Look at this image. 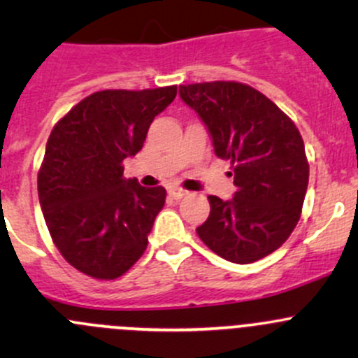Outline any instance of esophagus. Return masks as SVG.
<instances>
[{
	"label": "esophagus",
	"instance_id": "34e87169",
	"mask_svg": "<svg viewBox=\"0 0 358 358\" xmlns=\"http://www.w3.org/2000/svg\"><path fill=\"white\" fill-rule=\"evenodd\" d=\"M168 194H169V197H173V199H182V197H185L189 192L183 189H180V187H171V189L168 190Z\"/></svg>",
	"mask_w": 358,
	"mask_h": 358
}]
</instances>
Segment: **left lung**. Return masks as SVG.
<instances>
[{
	"mask_svg": "<svg viewBox=\"0 0 358 358\" xmlns=\"http://www.w3.org/2000/svg\"><path fill=\"white\" fill-rule=\"evenodd\" d=\"M183 102L208 128L215 154L234 164L236 194L209 196L197 236L232 263L258 262L279 249L301 215L308 161L294 122L251 86L236 81L180 86Z\"/></svg>",
	"mask_w": 358,
	"mask_h": 358,
	"instance_id": "obj_1",
	"label": "left lung"
}]
</instances>
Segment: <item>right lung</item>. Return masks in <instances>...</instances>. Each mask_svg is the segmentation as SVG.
<instances>
[{
  "instance_id": "obj_1",
  "label": "right lung",
  "mask_w": 358,
  "mask_h": 358,
  "mask_svg": "<svg viewBox=\"0 0 358 358\" xmlns=\"http://www.w3.org/2000/svg\"><path fill=\"white\" fill-rule=\"evenodd\" d=\"M175 96L176 86L103 90L72 107L50 133L39 204L53 243L79 272L117 279L147 249L166 190L126 180L122 161L142 149L150 122Z\"/></svg>"
}]
</instances>
